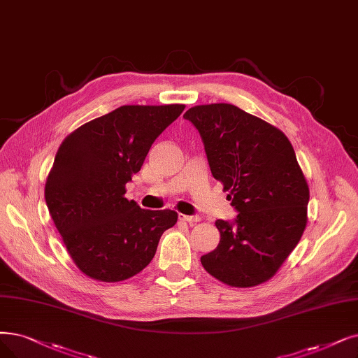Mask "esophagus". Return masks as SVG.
I'll return each instance as SVG.
<instances>
[{
  "mask_svg": "<svg viewBox=\"0 0 358 358\" xmlns=\"http://www.w3.org/2000/svg\"><path fill=\"white\" fill-rule=\"evenodd\" d=\"M179 219L183 222H188V223H196L201 220V217L199 216H187V214H179Z\"/></svg>",
  "mask_w": 358,
  "mask_h": 358,
  "instance_id": "34e87169",
  "label": "esophagus"
}]
</instances>
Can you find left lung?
<instances>
[{
    "mask_svg": "<svg viewBox=\"0 0 358 358\" xmlns=\"http://www.w3.org/2000/svg\"><path fill=\"white\" fill-rule=\"evenodd\" d=\"M199 132L211 175L238 211L216 220L220 242L201 257L211 276L248 288L273 276L307 224L308 185L289 139L232 104L195 106L183 114Z\"/></svg>",
    "mask_w": 358,
    "mask_h": 358,
    "instance_id": "8db88e82",
    "label": "left lung"
}]
</instances>
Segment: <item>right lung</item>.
Here are the masks:
<instances>
[{"label":"right lung","mask_w":358,"mask_h":358,"mask_svg":"<svg viewBox=\"0 0 358 358\" xmlns=\"http://www.w3.org/2000/svg\"><path fill=\"white\" fill-rule=\"evenodd\" d=\"M183 104L122 106L71 132L55 154L45 203L71 260L82 273L120 282L145 268L173 210H145L124 198L154 141Z\"/></svg>","instance_id":"add662e5"}]
</instances>
